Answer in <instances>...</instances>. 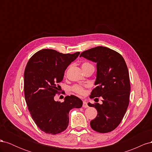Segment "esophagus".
Segmentation results:
<instances>
[{"label": "esophagus", "mask_w": 152, "mask_h": 152, "mask_svg": "<svg viewBox=\"0 0 152 152\" xmlns=\"http://www.w3.org/2000/svg\"><path fill=\"white\" fill-rule=\"evenodd\" d=\"M82 107L84 108H87L88 107V104H87V103L86 102H83V104H82Z\"/></svg>", "instance_id": "34e87169"}]
</instances>
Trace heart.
Here are the masks:
<instances>
[{
    "label": "heart",
    "mask_w": 152,
    "mask_h": 152,
    "mask_svg": "<svg viewBox=\"0 0 152 152\" xmlns=\"http://www.w3.org/2000/svg\"><path fill=\"white\" fill-rule=\"evenodd\" d=\"M89 65H91V64H89V63H84L82 65V68L85 66ZM72 89L73 92H75V93H76L77 94L82 95V94H84L85 93V90L84 89V87H82V86H80L75 85L74 86H73Z\"/></svg>",
    "instance_id": "b5f03b06"
}]
</instances>
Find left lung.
<instances>
[{
    "label": "left lung",
    "instance_id": "obj_1",
    "mask_svg": "<svg viewBox=\"0 0 152 152\" xmlns=\"http://www.w3.org/2000/svg\"><path fill=\"white\" fill-rule=\"evenodd\" d=\"M81 56L96 63L97 66L96 87L90 98H103L102 104L88 103L98 111L97 116L90 122L91 127L101 133L111 132L121 122L129 103L131 86L126 61L115 50L103 46L85 50Z\"/></svg>",
    "mask_w": 152,
    "mask_h": 152
}]
</instances>
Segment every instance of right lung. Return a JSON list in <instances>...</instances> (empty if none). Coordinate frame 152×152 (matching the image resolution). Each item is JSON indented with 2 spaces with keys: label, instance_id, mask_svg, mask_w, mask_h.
Segmentation results:
<instances>
[{
  "label": "right lung",
  "instance_id": "1",
  "mask_svg": "<svg viewBox=\"0 0 152 152\" xmlns=\"http://www.w3.org/2000/svg\"><path fill=\"white\" fill-rule=\"evenodd\" d=\"M80 54H63L45 49L37 52L26 64L24 73L25 98L31 116L41 131L56 134L65 131L69 123L68 113L79 108L82 101L74 95L66 96L62 103L56 102L59 82L70 64Z\"/></svg>",
  "mask_w": 152,
  "mask_h": 152
}]
</instances>
